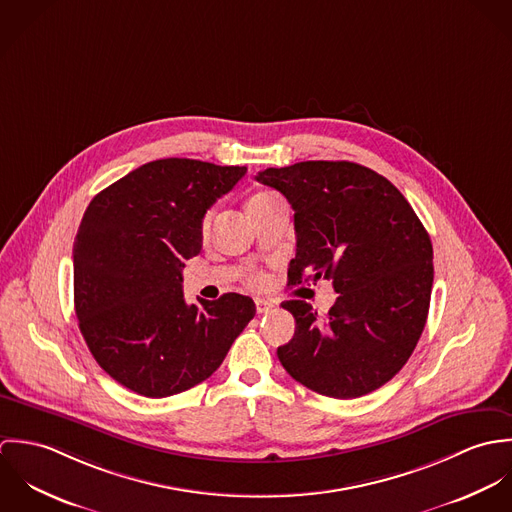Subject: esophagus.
<instances>
[{
    "label": "esophagus",
    "mask_w": 512,
    "mask_h": 512,
    "mask_svg": "<svg viewBox=\"0 0 512 512\" xmlns=\"http://www.w3.org/2000/svg\"><path fill=\"white\" fill-rule=\"evenodd\" d=\"M274 307V303L266 301V299H256V311L262 315V313H268L270 309Z\"/></svg>",
    "instance_id": "34e87169"
}]
</instances>
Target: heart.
<instances>
[{
  "label": "heart",
  "instance_id": "1",
  "mask_svg": "<svg viewBox=\"0 0 512 512\" xmlns=\"http://www.w3.org/2000/svg\"><path fill=\"white\" fill-rule=\"evenodd\" d=\"M266 195H270V193H256V195H252V197L248 199V205H250V203H254V201H258V199H262V197H266ZM209 219H211V215H207L205 220H203V226H205V228H207V224H209ZM252 282H258V278H256V276H252Z\"/></svg>",
  "mask_w": 512,
  "mask_h": 512
}]
</instances>
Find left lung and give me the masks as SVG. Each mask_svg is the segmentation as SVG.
Returning a JSON list of instances; mask_svg holds the SVG:
<instances>
[{"label":"left lung","mask_w":512,"mask_h":512,"mask_svg":"<svg viewBox=\"0 0 512 512\" xmlns=\"http://www.w3.org/2000/svg\"><path fill=\"white\" fill-rule=\"evenodd\" d=\"M292 205L297 236L288 284L333 280L327 315L290 299L295 335L278 359L297 382L331 398L386 384L414 353L434 284L430 234L404 195L351 161H301L256 175Z\"/></svg>","instance_id":"obj_1"}]
</instances>
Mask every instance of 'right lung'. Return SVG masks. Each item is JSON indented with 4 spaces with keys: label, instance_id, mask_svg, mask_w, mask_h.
<instances>
[{
    "label": "right lung",
    "instance_id": "right-lung-1",
    "mask_svg": "<svg viewBox=\"0 0 512 512\" xmlns=\"http://www.w3.org/2000/svg\"><path fill=\"white\" fill-rule=\"evenodd\" d=\"M246 167L157 159L100 191L73 246L80 333L116 382L167 398L207 380L256 315L248 295L187 303L181 270L203 246V219Z\"/></svg>",
    "mask_w": 512,
    "mask_h": 512
}]
</instances>
